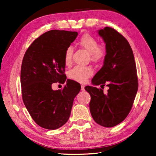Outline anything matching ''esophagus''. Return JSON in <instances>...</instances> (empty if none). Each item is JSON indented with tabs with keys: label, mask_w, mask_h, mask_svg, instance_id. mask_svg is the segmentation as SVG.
Wrapping results in <instances>:
<instances>
[{
	"label": "esophagus",
	"mask_w": 156,
	"mask_h": 156,
	"mask_svg": "<svg viewBox=\"0 0 156 156\" xmlns=\"http://www.w3.org/2000/svg\"><path fill=\"white\" fill-rule=\"evenodd\" d=\"M84 87H85V86H84V85H82L81 86V90L82 91L85 90V89H84Z\"/></svg>",
	"instance_id": "esophagus-1"
}]
</instances>
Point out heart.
Returning a JSON list of instances; mask_svg holds the SVG:
<instances>
[{"label": "heart", "mask_w": 156, "mask_h": 156, "mask_svg": "<svg viewBox=\"0 0 156 156\" xmlns=\"http://www.w3.org/2000/svg\"><path fill=\"white\" fill-rule=\"evenodd\" d=\"M78 44L90 53V59L92 61H101L104 59L106 55V49L103 46L98 45L99 43L97 38L90 34H84L80 38ZM73 54V49L71 46H69L66 49L64 55V61L66 65L69 66L72 63ZM93 74V70L90 66H77L70 71L69 76L73 80L84 83L87 81Z\"/></svg>", "instance_id": "b5f03b06"}]
</instances>
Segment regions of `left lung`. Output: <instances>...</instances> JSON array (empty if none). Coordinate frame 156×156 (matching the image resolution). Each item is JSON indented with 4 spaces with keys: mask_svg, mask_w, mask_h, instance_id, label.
Masks as SVG:
<instances>
[{
    "mask_svg": "<svg viewBox=\"0 0 156 156\" xmlns=\"http://www.w3.org/2000/svg\"><path fill=\"white\" fill-rule=\"evenodd\" d=\"M106 44L103 66L92 79L94 86L109 87L105 94L102 89L86 86L90 93V112L100 126L112 127L123 122L133 105L138 90L135 57L128 41L115 29L106 27L98 30Z\"/></svg>",
    "mask_w": 156,
    "mask_h": 156,
    "instance_id": "obj_1",
    "label": "left lung"
}]
</instances>
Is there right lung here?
<instances>
[{
    "mask_svg": "<svg viewBox=\"0 0 156 156\" xmlns=\"http://www.w3.org/2000/svg\"><path fill=\"white\" fill-rule=\"evenodd\" d=\"M77 36L72 31H48L30 44L22 61L23 101L34 121L46 129H57L66 123L80 91V83L69 79L63 90L51 88L53 83L66 81L65 51Z\"/></svg>",
    "mask_w": 156,
    "mask_h": 156,
    "instance_id": "obj_1",
    "label": "right lung"
}]
</instances>
